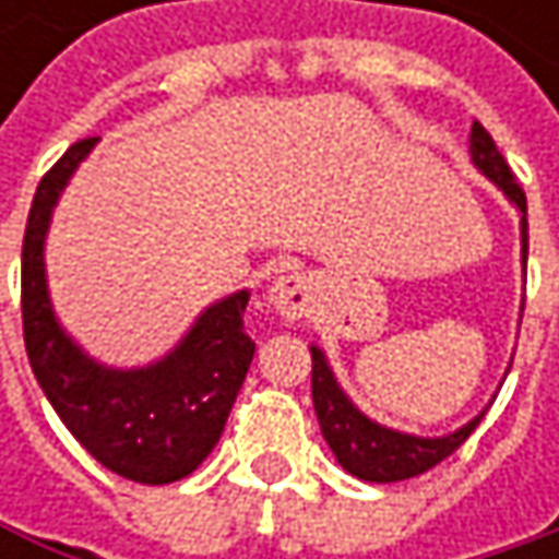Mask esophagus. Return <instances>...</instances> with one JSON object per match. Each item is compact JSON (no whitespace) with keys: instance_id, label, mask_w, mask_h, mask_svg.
<instances>
[{"instance_id":"obj_1","label":"esophagus","mask_w":559,"mask_h":559,"mask_svg":"<svg viewBox=\"0 0 559 559\" xmlns=\"http://www.w3.org/2000/svg\"><path fill=\"white\" fill-rule=\"evenodd\" d=\"M313 300V278L304 272H284L269 287V304L278 310L284 320H300L307 317Z\"/></svg>"}]
</instances>
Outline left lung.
<instances>
[{
	"instance_id": "8db88e82",
	"label": "left lung",
	"mask_w": 559,
	"mask_h": 559,
	"mask_svg": "<svg viewBox=\"0 0 559 559\" xmlns=\"http://www.w3.org/2000/svg\"><path fill=\"white\" fill-rule=\"evenodd\" d=\"M469 155H473V165L518 206V213H521V262H527V200H524V190L514 180L502 152L496 148L492 135L479 122H473V132H469ZM310 359H313V372H310L313 411H317L323 440L330 443L336 463L346 473H353L356 479H366V483L414 479V476L433 469L437 463H443L453 450H460L466 443V437L483 420V414H479L469 424H463L460 430L443 433V437H414V433L391 430V427L376 424L372 417H366L346 397V391L340 389L326 356L317 346H310Z\"/></svg>"
}]
</instances>
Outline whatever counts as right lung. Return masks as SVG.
Instances as JSON below:
<instances>
[{"label":"right lung","mask_w":559,"mask_h":559,"mask_svg":"<svg viewBox=\"0 0 559 559\" xmlns=\"http://www.w3.org/2000/svg\"><path fill=\"white\" fill-rule=\"evenodd\" d=\"M99 139L63 152L35 190L22 242V326L32 372L63 427L83 450L122 479L168 486L190 476L216 447L255 356L242 326L249 290L210 304L165 359L142 369H109L90 359L57 323L45 236L57 200Z\"/></svg>","instance_id":"right-lung-1"}]
</instances>
